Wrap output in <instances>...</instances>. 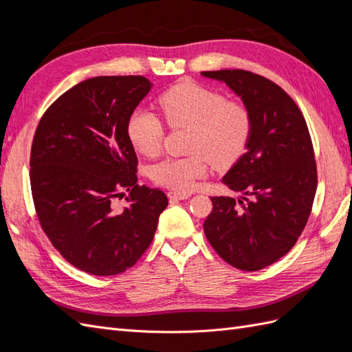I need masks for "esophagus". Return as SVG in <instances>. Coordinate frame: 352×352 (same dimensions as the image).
I'll use <instances>...</instances> for the list:
<instances>
[{"label":"esophagus","mask_w":352,"mask_h":352,"mask_svg":"<svg viewBox=\"0 0 352 352\" xmlns=\"http://www.w3.org/2000/svg\"><path fill=\"white\" fill-rule=\"evenodd\" d=\"M167 195L170 199H188L190 197V192H177V190H170Z\"/></svg>","instance_id":"34e87169"}]
</instances>
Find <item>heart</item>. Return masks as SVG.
<instances>
[{
  "instance_id": "1",
  "label": "heart",
  "mask_w": 352,
  "mask_h": 352,
  "mask_svg": "<svg viewBox=\"0 0 352 352\" xmlns=\"http://www.w3.org/2000/svg\"><path fill=\"white\" fill-rule=\"evenodd\" d=\"M158 109L170 129H189L188 157H167L150 168L154 184L175 190H189L207 173L208 163L229 167L248 145L252 119L247 105L226 100L219 91L194 80L176 83L160 95ZM127 138L136 151L155 157L162 151L166 126L145 109L135 110L127 120Z\"/></svg>"
}]
</instances>
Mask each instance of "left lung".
Segmentation results:
<instances>
[{
    "label": "left lung",
    "instance_id": "8db88e82",
    "mask_svg": "<svg viewBox=\"0 0 352 352\" xmlns=\"http://www.w3.org/2000/svg\"><path fill=\"white\" fill-rule=\"evenodd\" d=\"M202 76L225 82L252 119L247 153L223 177L243 197H212L204 233L226 263L257 272L292 250L311 214L317 189L311 136L295 101L270 79L239 69Z\"/></svg>",
    "mask_w": 352,
    "mask_h": 352
}]
</instances>
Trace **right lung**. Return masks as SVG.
<instances>
[{"mask_svg":"<svg viewBox=\"0 0 352 352\" xmlns=\"http://www.w3.org/2000/svg\"><path fill=\"white\" fill-rule=\"evenodd\" d=\"M151 89L144 76H98L66 91L41 117L30 150L39 225L63 258L95 276L120 274L150 247L168 199L138 185L127 120ZM127 190L128 204L116 207Z\"/></svg>","mask_w":352,"mask_h":352,"instance_id":"add662e5","label":"right lung"}]
</instances>
